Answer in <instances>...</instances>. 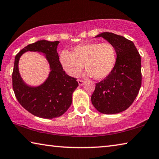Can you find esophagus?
I'll return each mask as SVG.
<instances>
[{"label":"esophagus","mask_w":159,"mask_h":159,"mask_svg":"<svg viewBox=\"0 0 159 159\" xmlns=\"http://www.w3.org/2000/svg\"><path fill=\"white\" fill-rule=\"evenodd\" d=\"M77 81H78V83H79V85H80V86H81V85H84V80H82L80 79H78Z\"/></svg>","instance_id":"1"}]
</instances>
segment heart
<instances>
[{
  "mask_svg": "<svg viewBox=\"0 0 159 159\" xmlns=\"http://www.w3.org/2000/svg\"><path fill=\"white\" fill-rule=\"evenodd\" d=\"M60 61L70 76H77L84 64L88 75L102 80L109 76L114 69L117 53L115 47L110 43L91 42L77 45L73 53L67 50L63 51Z\"/></svg>",
  "mask_w": 159,
  "mask_h": 159,
  "instance_id": "1",
  "label": "heart"
}]
</instances>
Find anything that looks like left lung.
I'll use <instances>...</instances> for the list:
<instances>
[{
	"label": "left lung",
	"instance_id": "8db88e82",
	"mask_svg": "<svg viewBox=\"0 0 159 159\" xmlns=\"http://www.w3.org/2000/svg\"><path fill=\"white\" fill-rule=\"evenodd\" d=\"M100 37L115 47L117 61L109 76L95 84L91 102L98 112L117 114L127 110L139 91L141 57L134 44L124 37L106 32L95 37Z\"/></svg>",
	"mask_w": 159,
	"mask_h": 159
}]
</instances>
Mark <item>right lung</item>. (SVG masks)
<instances>
[{
    "label": "right lung",
    "instance_id": "add662e5",
    "mask_svg": "<svg viewBox=\"0 0 159 159\" xmlns=\"http://www.w3.org/2000/svg\"><path fill=\"white\" fill-rule=\"evenodd\" d=\"M59 41L39 40L24 47L16 57L12 71V89L20 104L29 112L44 119L59 117L72 103V95L79 86L76 79L63 70L57 52ZM43 52L50 64V72L46 80L38 87L25 84L19 72V58L25 52Z\"/></svg>",
    "mask_w": 159,
    "mask_h": 159
}]
</instances>
